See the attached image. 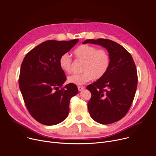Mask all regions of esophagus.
I'll use <instances>...</instances> for the list:
<instances>
[{
	"instance_id": "1",
	"label": "esophagus",
	"mask_w": 156,
	"mask_h": 156,
	"mask_svg": "<svg viewBox=\"0 0 156 156\" xmlns=\"http://www.w3.org/2000/svg\"><path fill=\"white\" fill-rule=\"evenodd\" d=\"M78 91H83V90L85 89V88H84V87H78Z\"/></svg>"
}]
</instances>
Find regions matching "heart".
<instances>
[{"label":"heart","mask_w":156,"mask_h":156,"mask_svg":"<svg viewBox=\"0 0 156 156\" xmlns=\"http://www.w3.org/2000/svg\"><path fill=\"white\" fill-rule=\"evenodd\" d=\"M77 58L84 60L81 73H73L68 77L69 83L76 85H83L93 79L102 78L108 72L110 65V57L108 51L99 49L93 45L84 44L78 47L74 51ZM72 59L70 55L65 53L58 60L60 68L66 73H69L72 68Z\"/></svg>","instance_id":"b5f03b06"}]
</instances>
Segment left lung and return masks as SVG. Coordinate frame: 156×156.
<instances>
[{"label":"left lung","instance_id":"obj_1","mask_svg":"<svg viewBox=\"0 0 156 156\" xmlns=\"http://www.w3.org/2000/svg\"><path fill=\"white\" fill-rule=\"evenodd\" d=\"M92 44L105 48L110 57L106 73L87 89L91 93L88 103L90 115L96 122L109 124L122 119L129 111L137 85L136 67L131 54L111 40L90 39Z\"/></svg>","mask_w":156,"mask_h":156}]
</instances>
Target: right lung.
I'll return each instance as SVG.
<instances>
[{"label":"right lung","instance_id":"right-lung-1","mask_svg":"<svg viewBox=\"0 0 156 156\" xmlns=\"http://www.w3.org/2000/svg\"><path fill=\"white\" fill-rule=\"evenodd\" d=\"M78 41H44L28 53L22 62L19 88L28 110L40 123L55 125L68 115L69 100L78 90L72 83L60 89L66 78L58 60Z\"/></svg>","mask_w":156,"mask_h":156}]
</instances>
